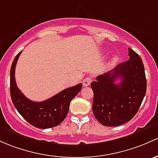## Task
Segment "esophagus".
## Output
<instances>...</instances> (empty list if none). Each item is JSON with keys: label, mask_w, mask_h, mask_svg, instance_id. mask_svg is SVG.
Here are the masks:
<instances>
[{"label": "esophagus", "mask_w": 158, "mask_h": 158, "mask_svg": "<svg viewBox=\"0 0 158 158\" xmlns=\"http://www.w3.org/2000/svg\"><path fill=\"white\" fill-rule=\"evenodd\" d=\"M92 79L90 76H88V77L85 78L83 82H82V83H83V86L86 87V86L89 85L91 82H92Z\"/></svg>", "instance_id": "obj_1"}]
</instances>
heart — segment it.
Segmentation results:
<instances>
[{"label":"heart","mask_w":158,"mask_h":158,"mask_svg":"<svg viewBox=\"0 0 158 158\" xmlns=\"http://www.w3.org/2000/svg\"><path fill=\"white\" fill-rule=\"evenodd\" d=\"M117 60H118V58H117V57H114V59H113V63H116Z\"/></svg>","instance_id":"b5f03b06"}]
</instances>
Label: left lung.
Wrapping results in <instances>:
<instances>
[{"label": "left lung", "mask_w": 158, "mask_h": 158, "mask_svg": "<svg viewBox=\"0 0 158 158\" xmlns=\"http://www.w3.org/2000/svg\"><path fill=\"white\" fill-rule=\"evenodd\" d=\"M129 56V60L91 83L93 114L105 127H117L132 119L145 95L147 81L142 59L130 48ZM118 79L121 82L116 84Z\"/></svg>", "instance_id": "1"}]
</instances>
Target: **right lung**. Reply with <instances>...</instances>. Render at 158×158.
Listing matches in <instances>:
<instances>
[{
	"mask_svg": "<svg viewBox=\"0 0 158 158\" xmlns=\"http://www.w3.org/2000/svg\"><path fill=\"white\" fill-rule=\"evenodd\" d=\"M22 51L13 61L10 69V96L13 104L21 116L39 129H49L60 124L66 118L70 101L82 89L81 83L67 88L48 100L35 102L28 99L18 89L15 80V68Z\"/></svg>",
	"mask_w": 158,
	"mask_h": 158,
	"instance_id": "right-lung-1",
	"label": "right lung"
}]
</instances>
